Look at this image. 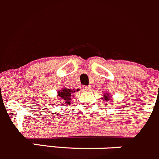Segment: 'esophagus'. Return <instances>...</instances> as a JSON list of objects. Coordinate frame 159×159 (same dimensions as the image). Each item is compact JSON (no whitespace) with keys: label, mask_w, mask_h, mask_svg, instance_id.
Wrapping results in <instances>:
<instances>
[{"label":"esophagus","mask_w":159,"mask_h":159,"mask_svg":"<svg viewBox=\"0 0 159 159\" xmlns=\"http://www.w3.org/2000/svg\"><path fill=\"white\" fill-rule=\"evenodd\" d=\"M83 90H85V91H89V90H90L91 87L90 86H83Z\"/></svg>","instance_id":"obj_1"}]
</instances>
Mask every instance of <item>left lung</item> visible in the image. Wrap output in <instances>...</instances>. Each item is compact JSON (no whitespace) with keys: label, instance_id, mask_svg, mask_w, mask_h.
<instances>
[{"label":"left lung","instance_id":"1","mask_svg":"<svg viewBox=\"0 0 159 159\" xmlns=\"http://www.w3.org/2000/svg\"><path fill=\"white\" fill-rule=\"evenodd\" d=\"M103 98H104V100H106V101H108V100H110V98L109 97H108V95H104V97H103ZM103 99V98H102Z\"/></svg>","mask_w":159,"mask_h":159}]
</instances>
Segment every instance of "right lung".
Returning <instances> with one entry per match:
<instances>
[{"instance_id":"right-lung-1","label":"right lung","mask_w":159,"mask_h":159,"mask_svg":"<svg viewBox=\"0 0 159 159\" xmlns=\"http://www.w3.org/2000/svg\"><path fill=\"white\" fill-rule=\"evenodd\" d=\"M73 90H74V89H73ZM73 90L71 89H66V88L60 89V91H59V93H58V97H59V100L65 103L66 104H70L71 94L75 92ZM77 90H79V89H77Z\"/></svg>"}]
</instances>
